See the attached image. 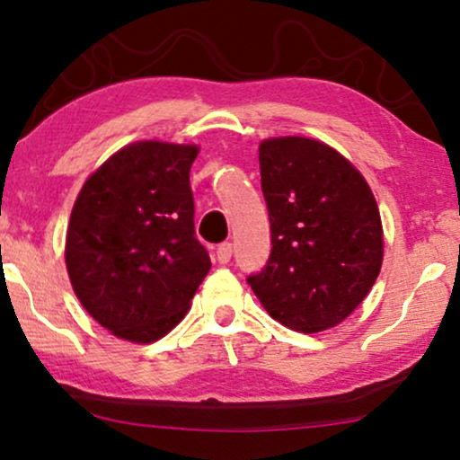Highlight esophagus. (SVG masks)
Here are the masks:
<instances>
[{"label": "esophagus", "mask_w": 460, "mask_h": 460, "mask_svg": "<svg viewBox=\"0 0 460 460\" xmlns=\"http://www.w3.org/2000/svg\"><path fill=\"white\" fill-rule=\"evenodd\" d=\"M216 255H217V261H219V263H228L230 257H232V244H230V243H222V244H219V247H217Z\"/></svg>", "instance_id": "esophagus-1"}]
</instances>
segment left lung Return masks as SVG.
Returning a JSON list of instances; mask_svg holds the SVG:
<instances>
[{"label": "left lung", "instance_id": "obj_1", "mask_svg": "<svg viewBox=\"0 0 460 460\" xmlns=\"http://www.w3.org/2000/svg\"><path fill=\"white\" fill-rule=\"evenodd\" d=\"M260 169L272 253L249 285L288 329H332L362 304L381 272L375 194L339 150L305 136L261 140Z\"/></svg>", "mask_w": 460, "mask_h": 460}]
</instances>
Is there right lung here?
Here are the masks:
<instances>
[{
  "mask_svg": "<svg viewBox=\"0 0 460 460\" xmlns=\"http://www.w3.org/2000/svg\"><path fill=\"white\" fill-rule=\"evenodd\" d=\"M197 144L140 140L81 186L66 228L73 291L106 331L131 343L165 337L211 268L194 236Z\"/></svg>",
  "mask_w": 460,
  "mask_h": 460,
  "instance_id": "obj_1",
  "label": "right lung"
}]
</instances>
